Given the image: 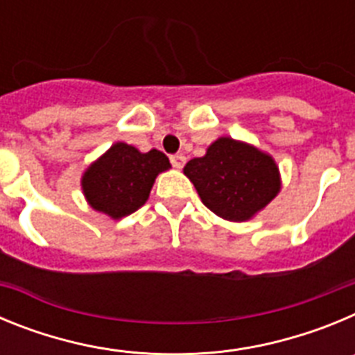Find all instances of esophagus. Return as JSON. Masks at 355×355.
I'll return each mask as SVG.
<instances>
[{"label":"esophagus","mask_w":355,"mask_h":355,"mask_svg":"<svg viewBox=\"0 0 355 355\" xmlns=\"http://www.w3.org/2000/svg\"><path fill=\"white\" fill-rule=\"evenodd\" d=\"M171 162H172V167L174 168H183L187 158H184L183 155H174V156H171Z\"/></svg>","instance_id":"1"}]
</instances>
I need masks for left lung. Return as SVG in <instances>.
Segmentation results:
<instances>
[{
  "label": "left lung",
  "instance_id": "obj_1",
  "mask_svg": "<svg viewBox=\"0 0 355 355\" xmlns=\"http://www.w3.org/2000/svg\"><path fill=\"white\" fill-rule=\"evenodd\" d=\"M202 205L229 222H247L281 192V172L268 153L252 144L220 137L206 155L184 165Z\"/></svg>",
  "mask_w": 355,
  "mask_h": 355
}]
</instances>
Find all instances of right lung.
Returning <instances> with one entry per match:
<instances>
[{
  "label": "right lung",
  "mask_w": 355,
  "mask_h": 355,
  "mask_svg": "<svg viewBox=\"0 0 355 355\" xmlns=\"http://www.w3.org/2000/svg\"><path fill=\"white\" fill-rule=\"evenodd\" d=\"M171 162L162 150L142 153L126 142H115L85 168L81 190L92 209L119 220L142 208L158 174Z\"/></svg>",
  "instance_id": "obj_1"
}]
</instances>
